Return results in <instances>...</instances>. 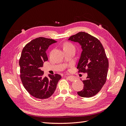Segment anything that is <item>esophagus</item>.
<instances>
[{"mask_svg":"<svg viewBox=\"0 0 126 126\" xmlns=\"http://www.w3.org/2000/svg\"><path fill=\"white\" fill-rule=\"evenodd\" d=\"M65 77L69 80V81H71V82H73V81H75V80H76L75 77L74 76H65Z\"/></svg>","mask_w":126,"mask_h":126,"instance_id":"34e87169","label":"esophagus"}]
</instances>
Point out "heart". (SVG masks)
I'll use <instances>...</instances> for the list:
<instances>
[{
    "label": "heart",
    "mask_w": 126,
    "mask_h": 126,
    "mask_svg": "<svg viewBox=\"0 0 126 126\" xmlns=\"http://www.w3.org/2000/svg\"><path fill=\"white\" fill-rule=\"evenodd\" d=\"M66 47H74V46L71 44L69 43H66L64 45V48Z\"/></svg>",
    "instance_id": "obj_1"
}]
</instances>
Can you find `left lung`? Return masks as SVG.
<instances>
[{
    "label": "left lung",
    "instance_id": "left-lung-1",
    "mask_svg": "<svg viewBox=\"0 0 126 126\" xmlns=\"http://www.w3.org/2000/svg\"><path fill=\"white\" fill-rule=\"evenodd\" d=\"M68 40L79 43L82 51L77 64L79 72L87 73L83 89L77 92L83 97H91L100 92L105 84L109 63L101 43L95 37L84 32L70 37Z\"/></svg>",
    "mask_w": 126,
    "mask_h": 126
}]
</instances>
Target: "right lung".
Here are the masks:
<instances>
[{"instance_id": "add662e5", "label": "right lung", "mask_w": 126, "mask_h": 126, "mask_svg": "<svg viewBox=\"0 0 126 126\" xmlns=\"http://www.w3.org/2000/svg\"><path fill=\"white\" fill-rule=\"evenodd\" d=\"M52 39L39 37L33 39L23 48L19 60L20 79L25 89L33 97L39 99L50 97L61 79L58 74L44 77L41 68L48 60L46 51L56 43Z\"/></svg>"}]
</instances>
